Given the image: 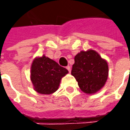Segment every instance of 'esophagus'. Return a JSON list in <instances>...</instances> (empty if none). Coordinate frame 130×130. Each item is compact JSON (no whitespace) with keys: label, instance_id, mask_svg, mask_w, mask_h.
<instances>
[{"label":"esophagus","instance_id":"obj_1","mask_svg":"<svg viewBox=\"0 0 130 130\" xmlns=\"http://www.w3.org/2000/svg\"><path fill=\"white\" fill-rule=\"evenodd\" d=\"M66 69H67V70L69 71V72H71V67H70V66H69V65L66 67Z\"/></svg>","mask_w":130,"mask_h":130}]
</instances>
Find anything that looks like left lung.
Wrapping results in <instances>:
<instances>
[{"label": "left lung", "instance_id": "obj_1", "mask_svg": "<svg viewBox=\"0 0 130 130\" xmlns=\"http://www.w3.org/2000/svg\"><path fill=\"white\" fill-rule=\"evenodd\" d=\"M72 75L80 89L86 94H95L104 86L107 79V62L94 50L81 51L75 56Z\"/></svg>", "mask_w": 130, "mask_h": 130}]
</instances>
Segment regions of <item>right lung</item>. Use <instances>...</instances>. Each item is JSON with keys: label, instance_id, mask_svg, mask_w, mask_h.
Returning a JSON list of instances; mask_svg holds the SVG:
<instances>
[{"label": "right lung", "instance_id": "add662e5", "mask_svg": "<svg viewBox=\"0 0 130 130\" xmlns=\"http://www.w3.org/2000/svg\"><path fill=\"white\" fill-rule=\"evenodd\" d=\"M68 70L43 55L36 58L31 67V80L34 90L42 94H51L59 87L60 80Z\"/></svg>", "mask_w": 130, "mask_h": 130}]
</instances>
